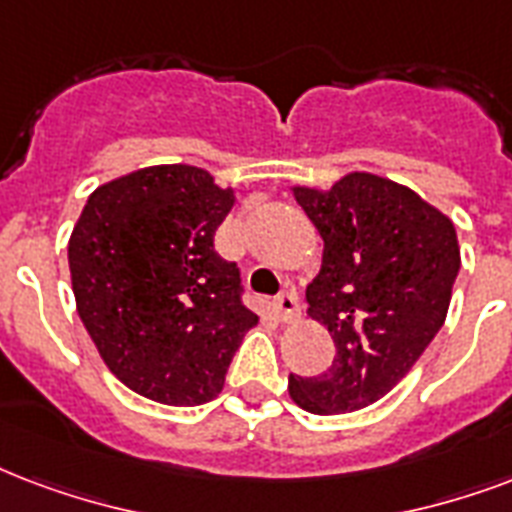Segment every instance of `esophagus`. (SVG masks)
Here are the masks:
<instances>
[{"mask_svg": "<svg viewBox=\"0 0 512 512\" xmlns=\"http://www.w3.org/2000/svg\"><path fill=\"white\" fill-rule=\"evenodd\" d=\"M273 308H276V314L282 322H295L300 317V303H298V295L295 292H282V295H276L273 300Z\"/></svg>", "mask_w": 512, "mask_h": 512, "instance_id": "1", "label": "esophagus"}]
</instances>
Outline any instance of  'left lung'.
<instances>
[{"instance_id": "left-lung-1", "label": "left lung", "mask_w": 512, "mask_h": 512, "mask_svg": "<svg viewBox=\"0 0 512 512\" xmlns=\"http://www.w3.org/2000/svg\"><path fill=\"white\" fill-rule=\"evenodd\" d=\"M292 193L325 241L306 300L333 335L335 360L319 376H290V397L317 416L360 411L416 365L446 322L462 263L454 222L368 171Z\"/></svg>"}]
</instances>
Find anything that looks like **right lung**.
I'll use <instances>...</instances> for the list:
<instances>
[{
  "label": "right lung",
  "instance_id": "1",
  "mask_svg": "<svg viewBox=\"0 0 512 512\" xmlns=\"http://www.w3.org/2000/svg\"><path fill=\"white\" fill-rule=\"evenodd\" d=\"M233 187L185 163L147 166L96 187L69 239L77 314L101 360L136 395L201 405L222 392L244 333L236 263L214 233Z\"/></svg>",
  "mask_w": 512,
  "mask_h": 512
}]
</instances>
